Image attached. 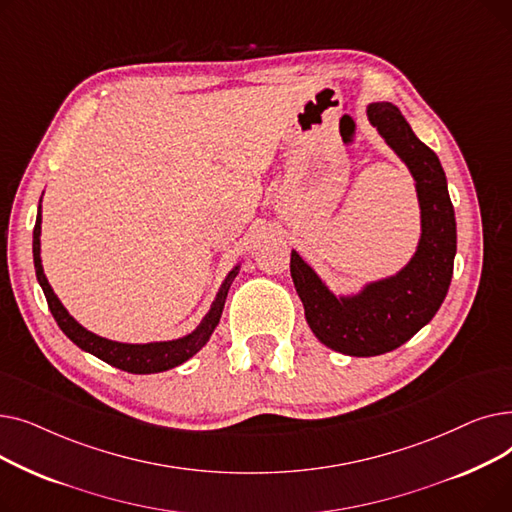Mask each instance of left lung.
<instances>
[{"label":"left lung","mask_w":512,"mask_h":512,"mask_svg":"<svg viewBox=\"0 0 512 512\" xmlns=\"http://www.w3.org/2000/svg\"><path fill=\"white\" fill-rule=\"evenodd\" d=\"M367 118L413 174L421 209L415 255L398 274L336 297L297 251L290 253V276L311 332L351 357L390 353L429 324L446 299L456 255L454 207L438 155L415 137L396 105L369 103Z\"/></svg>","instance_id":"1"}]
</instances>
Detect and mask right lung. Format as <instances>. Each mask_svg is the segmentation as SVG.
I'll list each match as a JSON object with an SVG mask.
<instances>
[{
    "mask_svg": "<svg viewBox=\"0 0 512 512\" xmlns=\"http://www.w3.org/2000/svg\"><path fill=\"white\" fill-rule=\"evenodd\" d=\"M41 203H39V211H37V222H35V230H33V261H35V272H37V280L45 292V299L49 305V311L53 315V319L58 321L60 330L83 351L95 355L97 359L105 361L107 365L118 367L122 371L128 373H159V371H168L174 369L178 365H182L184 361L191 359L193 355H197L201 348L207 344L209 336L213 334L215 326L220 324V317L224 311V303L228 297V290L232 280L236 278L240 265H234V270L226 276V280L222 282L218 294L211 303V309L207 311V315L203 317L201 324L182 338L176 340H164V342H147V344H128V342H116V340H107L101 338L93 332H89L87 328H83L78 321L66 311V307L60 303V299L56 297V292L49 286L45 274H43V265H41Z\"/></svg>",
    "mask_w": 512,
    "mask_h": 512,
    "instance_id": "add662e5",
    "label": "right lung"
}]
</instances>
